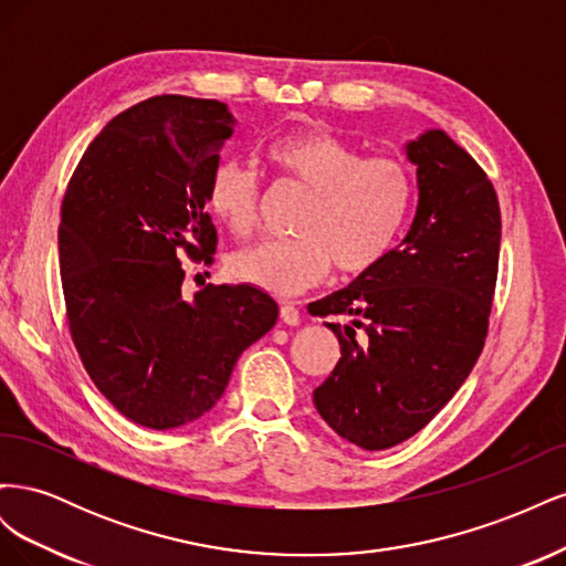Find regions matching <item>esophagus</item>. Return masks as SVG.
Returning <instances> with one entry per match:
<instances>
[{"instance_id": "1", "label": "esophagus", "mask_w": 566, "mask_h": 566, "mask_svg": "<svg viewBox=\"0 0 566 566\" xmlns=\"http://www.w3.org/2000/svg\"><path fill=\"white\" fill-rule=\"evenodd\" d=\"M281 321L287 325H297L300 323V310L293 302H283L281 304Z\"/></svg>"}]
</instances>
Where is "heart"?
Masks as SVG:
<instances>
[{
	"label": "heart",
	"mask_w": 566,
	"mask_h": 566,
	"mask_svg": "<svg viewBox=\"0 0 566 566\" xmlns=\"http://www.w3.org/2000/svg\"><path fill=\"white\" fill-rule=\"evenodd\" d=\"M266 158L310 188L314 200L297 221L300 235L238 252L231 262L235 279L285 297L318 283L331 264L342 276H358L385 260L416 193L413 169L401 158L364 156L325 129L283 136L269 146ZM208 205L233 235L250 238L260 227L262 181L250 167L219 163Z\"/></svg>",
	"instance_id": "b5f03b06"
}]
</instances>
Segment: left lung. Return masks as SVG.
Wrapping results in <instances>:
<instances>
[{"mask_svg":"<svg viewBox=\"0 0 566 566\" xmlns=\"http://www.w3.org/2000/svg\"><path fill=\"white\" fill-rule=\"evenodd\" d=\"M418 210L403 241L349 287L310 304L339 361L314 389L333 430L366 451L418 434L465 382L484 349L501 254V208L482 167L449 134L406 146Z\"/></svg>","mask_w":566,"mask_h":566,"instance_id":"obj_1","label":"left lung"}]
</instances>
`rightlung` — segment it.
Wrapping results in <instances>:
<instances>
[{
  "instance_id": "1",
  "label": "right lung",
  "mask_w": 566,
  "mask_h": 566,
  "mask_svg": "<svg viewBox=\"0 0 566 566\" xmlns=\"http://www.w3.org/2000/svg\"><path fill=\"white\" fill-rule=\"evenodd\" d=\"M231 134L233 117L214 98L153 96L111 119L61 200L67 331L96 389L148 430L208 413L238 356L279 318L252 285L184 295L181 262H214L205 202Z\"/></svg>"
}]
</instances>
